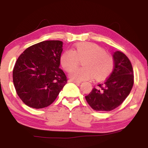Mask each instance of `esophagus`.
<instances>
[{"label": "esophagus", "instance_id": "esophagus-1", "mask_svg": "<svg viewBox=\"0 0 148 148\" xmlns=\"http://www.w3.org/2000/svg\"><path fill=\"white\" fill-rule=\"evenodd\" d=\"M69 81H70V82H73V83H74V84H81V82H80V81H76V80L70 79Z\"/></svg>", "mask_w": 148, "mask_h": 148}]
</instances>
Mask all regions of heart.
<instances>
[{"label": "heart", "instance_id": "b5f03b06", "mask_svg": "<svg viewBox=\"0 0 148 148\" xmlns=\"http://www.w3.org/2000/svg\"><path fill=\"white\" fill-rule=\"evenodd\" d=\"M83 60L82 68L71 74L72 79L103 80L111 74L114 67V59L104 49L91 42H81L76 45L73 51L68 49L62 54L60 63L66 72H72Z\"/></svg>", "mask_w": 148, "mask_h": 148}]
</instances>
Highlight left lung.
Here are the masks:
<instances>
[{
	"mask_svg": "<svg viewBox=\"0 0 148 148\" xmlns=\"http://www.w3.org/2000/svg\"><path fill=\"white\" fill-rule=\"evenodd\" d=\"M113 56V72L104 82L97 84L85 97L88 104L95 111L115 109L126 99L133 87L134 72L130 59L120 51H115Z\"/></svg>",
	"mask_w": 148,
	"mask_h": 148,
	"instance_id": "left-lung-1",
	"label": "left lung"
}]
</instances>
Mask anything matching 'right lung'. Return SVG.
<instances>
[{
	"instance_id": "right-lung-1",
	"label": "right lung",
	"mask_w": 148,
	"mask_h": 148,
	"mask_svg": "<svg viewBox=\"0 0 148 148\" xmlns=\"http://www.w3.org/2000/svg\"><path fill=\"white\" fill-rule=\"evenodd\" d=\"M62 42L47 40L30 46L18 58L13 69V83L18 96L34 108L47 107L67 84L59 66Z\"/></svg>"
}]
</instances>
